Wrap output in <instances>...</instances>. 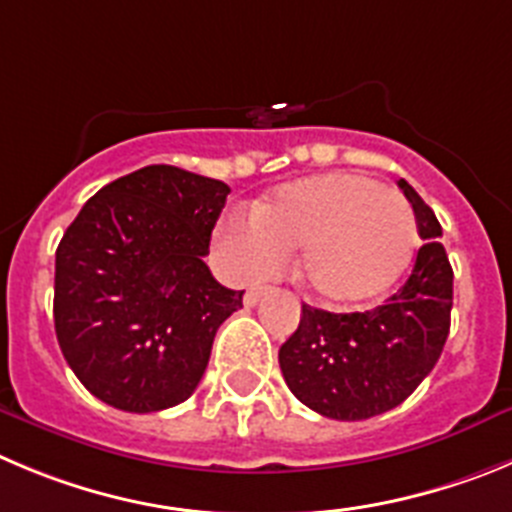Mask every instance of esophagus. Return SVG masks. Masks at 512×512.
Wrapping results in <instances>:
<instances>
[{
	"label": "esophagus",
	"mask_w": 512,
	"mask_h": 512,
	"mask_svg": "<svg viewBox=\"0 0 512 512\" xmlns=\"http://www.w3.org/2000/svg\"><path fill=\"white\" fill-rule=\"evenodd\" d=\"M271 292V287H251L246 292V299H243V302H246V307H256V304L261 302V297H264V294H269Z\"/></svg>",
	"instance_id": "1"
}]
</instances>
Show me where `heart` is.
I'll return each instance as SVG.
<instances>
[{"mask_svg": "<svg viewBox=\"0 0 512 512\" xmlns=\"http://www.w3.org/2000/svg\"><path fill=\"white\" fill-rule=\"evenodd\" d=\"M233 269L274 271L292 251L297 279L325 304H355L386 292L409 266L416 218L401 192L350 172L307 177L279 187L220 231Z\"/></svg>", "mask_w": 512, "mask_h": 512, "instance_id": "b5f03b06", "label": "heart"}]
</instances>
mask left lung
Returning <instances> with one entry per match:
<instances>
[{"instance_id":"1","label":"left lung","mask_w":512,"mask_h":512,"mask_svg":"<svg viewBox=\"0 0 512 512\" xmlns=\"http://www.w3.org/2000/svg\"><path fill=\"white\" fill-rule=\"evenodd\" d=\"M424 246L409 279L368 312L335 314L302 304L297 332L279 348L289 391L317 414L363 421L396 409L437 365L449 335L452 266L442 225L419 192L398 180Z\"/></svg>"}]
</instances>
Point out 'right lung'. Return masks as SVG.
<instances>
[{
    "mask_svg": "<svg viewBox=\"0 0 512 512\" xmlns=\"http://www.w3.org/2000/svg\"><path fill=\"white\" fill-rule=\"evenodd\" d=\"M231 187L149 164L93 195L55 251V335L78 381L131 414L192 396L243 292L213 279L215 220Z\"/></svg>",
    "mask_w": 512,
    "mask_h": 512,
    "instance_id": "1",
    "label": "right lung"
}]
</instances>
